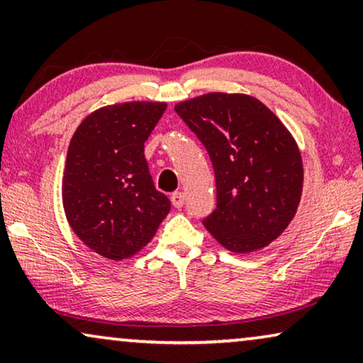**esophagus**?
<instances>
[{
	"label": "esophagus",
	"instance_id": "obj_1",
	"mask_svg": "<svg viewBox=\"0 0 363 363\" xmlns=\"http://www.w3.org/2000/svg\"><path fill=\"white\" fill-rule=\"evenodd\" d=\"M171 201H172V206H174L176 208H179L184 206V202H186V194L184 192H174L171 196Z\"/></svg>",
	"mask_w": 363,
	"mask_h": 363
}]
</instances>
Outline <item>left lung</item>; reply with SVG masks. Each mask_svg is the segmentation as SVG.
Returning <instances> with one entry per match:
<instances>
[{"mask_svg":"<svg viewBox=\"0 0 363 363\" xmlns=\"http://www.w3.org/2000/svg\"><path fill=\"white\" fill-rule=\"evenodd\" d=\"M174 110L206 146L216 172L217 208L203 225L233 253L268 247L294 218L303 194L293 135L252 95L211 91Z\"/></svg>","mask_w":363,"mask_h":363,"instance_id":"1","label":"left lung"}]
</instances>
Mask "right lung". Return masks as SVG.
I'll list each match as a JSON object with an SVG mask.
<instances>
[{
	"label": "right lung",
	"instance_id": "add662e5",
	"mask_svg": "<svg viewBox=\"0 0 363 363\" xmlns=\"http://www.w3.org/2000/svg\"><path fill=\"white\" fill-rule=\"evenodd\" d=\"M164 101H125L91 111L70 140L62 203L74 233L101 257L120 262L150 243L171 202L156 191L145 141Z\"/></svg>",
	"mask_w": 363,
	"mask_h": 363
}]
</instances>
